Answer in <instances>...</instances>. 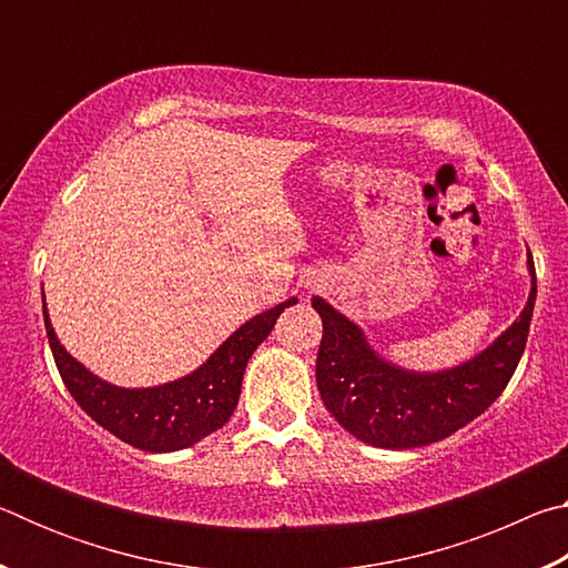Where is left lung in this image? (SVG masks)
I'll return each mask as SVG.
<instances>
[{
    "label": "left lung",
    "mask_w": 568,
    "mask_h": 568,
    "mask_svg": "<svg viewBox=\"0 0 568 568\" xmlns=\"http://www.w3.org/2000/svg\"><path fill=\"white\" fill-rule=\"evenodd\" d=\"M528 265L534 283L521 318L474 361L444 373H408L381 361L358 325L313 297L323 321L315 381L325 408L348 434L378 448L428 446L456 434L501 396L521 361L536 303L531 257Z\"/></svg>",
    "instance_id": "obj_1"
}]
</instances>
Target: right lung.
Returning a JSON list of instances; mask_svg holds the SVG:
<instances>
[{
    "mask_svg": "<svg viewBox=\"0 0 568 568\" xmlns=\"http://www.w3.org/2000/svg\"><path fill=\"white\" fill-rule=\"evenodd\" d=\"M293 303H297L295 297L240 325L210 355L203 368L175 383L145 390L110 386V383L92 376L82 363H77L57 341L47 305L44 328L57 371H60L67 390L80 403L82 410L124 444L150 450V454H168V450L197 444L200 438L225 426L237 406L250 355L271 335L277 315Z\"/></svg>",
    "mask_w": 568,
    "mask_h": 568,
    "instance_id": "add662e5",
    "label": "right lung"
}]
</instances>
